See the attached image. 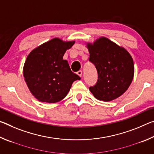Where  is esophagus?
Masks as SVG:
<instances>
[{
  "instance_id": "obj_1",
  "label": "esophagus",
  "mask_w": 154,
  "mask_h": 154,
  "mask_svg": "<svg viewBox=\"0 0 154 154\" xmlns=\"http://www.w3.org/2000/svg\"><path fill=\"white\" fill-rule=\"evenodd\" d=\"M77 74L79 75V77H82V71H79L77 72Z\"/></svg>"
}]
</instances>
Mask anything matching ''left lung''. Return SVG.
I'll return each instance as SVG.
<instances>
[{
    "mask_svg": "<svg viewBox=\"0 0 154 154\" xmlns=\"http://www.w3.org/2000/svg\"><path fill=\"white\" fill-rule=\"evenodd\" d=\"M89 60L94 64L98 80L90 92L99 100H113L128 90L134 77V62L126 49L105 37L87 43Z\"/></svg>",
    "mask_w": 154,
    "mask_h": 154,
    "instance_id": "left-lung-1",
    "label": "left lung"
}]
</instances>
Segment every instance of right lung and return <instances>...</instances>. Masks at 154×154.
I'll return each instance as SVG.
<instances>
[{
	"label": "right lung",
	"instance_id": "obj_1",
	"mask_svg": "<svg viewBox=\"0 0 154 154\" xmlns=\"http://www.w3.org/2000/svg\"><path fill=\"white\" fill-rule=\"evenodd\" d=\"M74 43L54 38L28 56L23 69L25 82L32 94L41 102H59L67 95L72 83L81 79L63 60L65 52Z\"/></svg>",
	"mask_w": 154,
	"mask_h": 154
}]
</instances>
